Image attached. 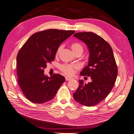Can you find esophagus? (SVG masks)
Segmentation results:
<instances>
[{
    "label": "esophagus",
    "instance_id": "34e87169",
    "mask_svg": "<svg viewBox=\"0 0 134 134\" xmlns=\"http://www.w3.org/2000/svg\"><path fill=\"white\" fill-rule=\"evenodd\" d=\"M65 80H66V81H70L71 79V78L69 77V76H65Z\"/></svg>",
    "mask_w": 134,
    "mask_h": 134
}]
</instances>
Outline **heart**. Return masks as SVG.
I'll use <instances>...</instances> for the list:
<instances>
[{
	"instance_id": "b5f03b06",
	"label": "heart",
	"mask_w": 134,
	"mask_h": 134,
	"mask_svg": "<svg viewBox=\"0 0 134 134\" xmlns=\"http://www.w3.org/2000/svg\"><path fill=\"white\" fill-rule=\"evenodd\" d=\"M71 49L74 53L79 52V51L83 52V47H82V45L81 44L78 43V42H74V43L71 44ZM62 46L59 47L58 50H57V54H58L60 52V51L62 49ZM59 68L65 74L67 75H72L74 71V68H75V67L69 64H63L61 65Z\"/></svg>"
}]
</instances>
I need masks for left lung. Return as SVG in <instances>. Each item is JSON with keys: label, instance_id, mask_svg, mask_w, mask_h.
Wrapping results in <instances>:
<instances>
[{"label": "left lung", "instance_id": "obj_1", "mask_svg": "<svg viewBox=\"0 0 134 134\" xmlns=\"http://www.w3.org/2000/svg\"><path fill=\"white\" fill-rule=\"evenodd\" d=\"M74 36L83 42L89 50V63L80 75L90 76L92 82L86 84L79 79L73 97L85 106H94L107 97L117 78L118 67L113 50L106 41L93 32L77 33Z\"/></svg>", "mask_w": 134, "mask_h": 134}]
</instances>
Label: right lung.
Returning <instances> with one entry per match:
<instances>
[{
    "mask_svg": "<svg viewBox=\"0 0 134 134\" xmlns=\"http://www.w3.org/2000/svg\"><path fill=\"white\" fill-rule=\"evenodd\" d=\"M74 30L49 29L33 34L16 56L17 75L20 87L27 99L36 104L54 98L65 78L58 74H44L48 63L54 60L60 45Z\"/></svg>",
    "mask_w": 134,
    "mask_h": 134,
    "instance_id": "right-lung-1",
    "label": "right lung"
}]
</instances>
